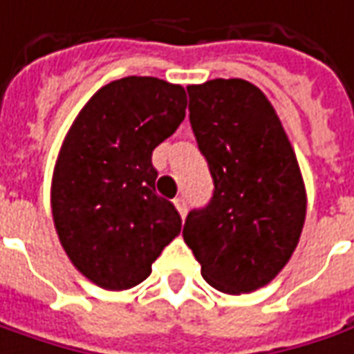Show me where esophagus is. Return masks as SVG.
<instances>
[{"label": "esophagus", "mask_w": 354, "mask_h": 354, "mask_svg": "<svg viewBox=\"0 0 354 354\" xmlns=\"http://www.w3.org/2000/svg\"><path fill=\"white\" fill-rule=\"evenodd\" d=\"M174 205H176L178 213H180V217H186V211H187V203H186V197H176L174 199Z\"/></svg>", "instance_id": "esophagus-1"}]
</instances>
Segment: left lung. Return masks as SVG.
Wrapping results in <instances>:
<instances>
[{"label":"left lung","mask_w":354,"mask_h":354,"mask_svg":"<svg viewBox=\"0 0 354 354\" xmlns=\"http://www.w3.org/2000/svg\"><path fill=\"white\" fill-rule=\"evenodd\" d=\"M189 124L215 192L182 236L201 275L227 295L266 287L287 266L306 218V189L275 108L244 79L187 86Z\"/></svg>","instance_id":"left-lung-1"}]
</instances>
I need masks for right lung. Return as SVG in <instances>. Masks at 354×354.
<instances>
[{
	"label": "right lung",
	"mask_w": 354,
	"mask_h": 354,
	"mask_svg": "<svg viewBox=\"0 0 354 354\" xmlns=\"http://www.w3.org/2000/svg\"><path fill=\"white\" fill-rule=\"evenodd\" d=\"M186 91L157 77L98 88L69 127L52 178V215L67 258L88 281L124 290L151 275L180 234L151 162L186 116Z\"/></svg>",
	"instance_id": "obj_1"
}]
</instances>
